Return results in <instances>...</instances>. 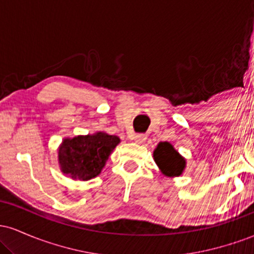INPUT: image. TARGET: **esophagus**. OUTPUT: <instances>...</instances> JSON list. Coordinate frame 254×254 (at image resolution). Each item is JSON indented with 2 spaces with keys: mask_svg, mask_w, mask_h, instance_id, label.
I'll return each mask as SVG.
<instances>
[{
  "mask_svg": "<svg viewBox=\"0 0 254 254\" xmlns=\"http://www.w3.org/2000/svg\"><path fill=\"white\" fill-rule=\"evenodd\" d=\"M131 138H132L136 143L142 144V143H144L145 139H147V136H145L144 133H135V135L131 136Z\"/></svg>",
  "mask_w": 254,
  "mask_h": 254,
  "instance_id": "esophagus-1",
  "label": "esophagus"
}]
</instances>
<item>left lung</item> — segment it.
<instances>
[{"label": "left lung", "instance_id": "left-lung-1", "mask_svg": "<svg viewBox=\"0 0 254 254\" xmlns=\"http://www.w3.org/2000/svg\"><path fill=\"white\" fill-rule=\"evenodd\" d=\"M153 157L161 173L168 178L182 176L186 168V159L170 142H160L153 151Z\"/></svg>", "mask_w": 254, "mask_h": 254}]
</instances>
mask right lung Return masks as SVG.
<instances>
[{
	"instance_id": "1",
	"label": "right lung",
	"mask_w": 254,
	"mask_h": 254,
	"mask_svg": "<svg viewBox=\"0 0 254 254\" xmlns=\"http://www.w3.org/2000/svg\"><path fill=\"white\" fill-rule=\"evenodd\" d=\"M119 143L118 136L105 131L66 137L58 147V165L62 173L72 180L87 182L101 173L111 153Z\"/></svg>"
}]
</instances>
